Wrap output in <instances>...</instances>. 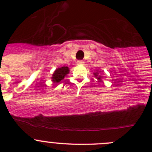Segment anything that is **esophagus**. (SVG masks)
<instances>
[{"label":"esophagus","instance_id":"obj_1","mask_svg":"<svg viewBox=\"0 0 152 152\" xmlns=\"http://www.w3.org/2000/svg\"><path fill=\"white\" fill-rule=\"evenodd\" d=\"M77 64H84V61H82V60H78V61H77Z\"/></svg>","mask_w":152,"mask_h":152}]
</instances>
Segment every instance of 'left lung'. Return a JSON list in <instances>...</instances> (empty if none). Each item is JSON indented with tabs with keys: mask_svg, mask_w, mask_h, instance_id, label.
<instances>
[{
	"mask_svg": "<svg viewBox=\"0 0 152 152\" xmlns=\"http://www.w3.org/2000/svg\"><path fill=\"white\" fill-rule=\"evenodd\" d=\"M98 72H96V73H94V76L96 77H97V79H99V80H100V78H101V76H100V75H98Z\"/></svg>",
	"mask_w": 152,
	"mask_h": 152,
	"instance_id": "obj_1",
	"label": "left lung"
}]
</instances>
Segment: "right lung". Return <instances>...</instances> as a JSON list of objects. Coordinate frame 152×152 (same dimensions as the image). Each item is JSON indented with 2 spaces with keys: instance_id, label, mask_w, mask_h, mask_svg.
Instances as JSON below:
<instances>
[{
  "instance_id": "obj_1",
  "label": "right lung",
  "mask_w": 152,
  "mask_h": 152,
  "mask_svg": "<svg viewBox=\"0 0 152 152\" xmlns=\"http://www.w3.org/2000/svg\"><path fill=\"white\" fill-rule=\"evenodd\" d=\"M69 73L68 67L64 66L61 68H58L56 70L52 75V80L54 83H61L64 77Z\"/></svg>"
}]
</instances>
